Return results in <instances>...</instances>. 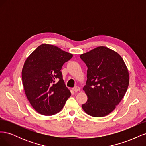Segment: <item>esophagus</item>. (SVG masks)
<instances>
[{"mask_svg":"<svg viewBox=\"0 0 146 146\" xmlns=\"http://www.w3.org/2000/svg\"><path fill=\"white\" fill-rule=\"evenodd\" d=\"M72 90L74 91L75 92H77V91H79L80 90V88L78 87V86H76L72 88Z\"/></svg>","mask_w":146,"mask_h":146,"instance_id":"1","label":"esophagus"}]
</instances>
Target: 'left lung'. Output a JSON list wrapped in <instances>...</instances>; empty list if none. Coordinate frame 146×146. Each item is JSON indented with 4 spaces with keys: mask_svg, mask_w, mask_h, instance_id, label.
Listing matches in <instances>:
<instances>
[{
    "mask_svg": "<svg viewBox=\"0 0 146 146\" xmlns=\"http://www.w3.org/2000/svg\"><path fill=\"white\" fill-rule=\"evenodd\" d=\"M88 67L83 90L88 97L82 105L86 114L100 117L108 115L125 96L129 73L121 56L112 49L99 46L80 56Z\"/></svg>",
    "mask_w": 146,
    "mask_h": 146,
    "instance_id": "obj_1",
    "label": "left lung"
}]
</instances>
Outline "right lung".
Masks as SVG:
<instances>
[{"label": "right lung", "mask_w": 146, "mask_h": 146, "mask_svg": "<svg viewBox=\"0 0 146 146\" xmlns=\"http://www.w3.org/2000/svg\"><path fill=\"white\" fill-rule=\"evenodd\" d=\"M73 55L59 47L42 44L26 59L22 70L24 91L36 111L52 116L63 109L71 95L61 72Z\"/></svg>", "instance_id": "obj_1"}]
</instances>
